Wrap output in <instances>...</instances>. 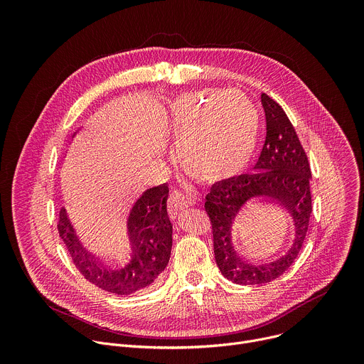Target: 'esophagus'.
<instances>
[{
    "instance_id": "obj_1",
    "label": "esophagus",
    "mask_w": 364,
    "mask_h": 364,
    "mask_svg": "<svg viewBox=\"0 0 364 364\" xmlns=\"http://www.w3.org/2000/svg\"><path fill=\"white\" fill-rule=\"evenodd\" d=\"M196 204V196L183 193V191H173L168 197V212L173 219H177L180 213L187 209V207H191Z\"/></svg>"
}]
</instances>
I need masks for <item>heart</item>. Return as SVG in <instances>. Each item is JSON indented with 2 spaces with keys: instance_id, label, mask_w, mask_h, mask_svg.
I'll list each match as a JSON object with an SVG mask.
<instances>
[{
  "instance_id": "1",
  "label": "heart",
  "mask_w": 364,
  "mask_h": 364,
  "mask_svg": "<svg viewBox=\"0 0 364 364\" xmlns=\"http://www.w3.org/2000/svg\"><path fill=\"white\" fill-rule=\"evenodd\" d=\"M171 131L183 168L215 184L236 178L250 164L259 114L243 93H190L171 105Z\"/></svg>"
}]
</instances>
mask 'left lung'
Returning <instances> with one entry per match:
<instances>
[{"label": "left lung", "instance_id": "1", "mask_svg": "<svg viewBox=\"0 0 364 364\" xmlns=\"http://www.w3.org/2000/svg\"><path fill=\"white\" fill-rule=\"evenodd\" d=\"M261 100L267 138L255 174L213 184L204 203L213 229L216 264L225 278L239 285H261L281 277L296 259L313 213L306 154L279 103L267 93ZM264 200L278 202L293 223L289 246L268 258L260 255L263 247L245 236L241 219Z\"/></svg>", "mask_w": 364, "mask_h": 364}]
</instances>
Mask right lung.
<instances>
[{
  "label": "right lung",
  "instance_id": "add662e5",
  "mask_svg": "<svg viewBox=\"0 0 364 364\" xmlns=\"http://www.w3.org/2000/svg\"><path fill=\"white\" fill-rule=\"evenodd\" d=\"M167 198V184L145 190L127 215L121 245L109 253L89 249L63 207L58 229L79 272L97 288L117 295L148 289L167 268L171 256L173 225Z\"/></svg>",
  "mask_w": 364,
  "mask_h": 364
}]
</instances>
